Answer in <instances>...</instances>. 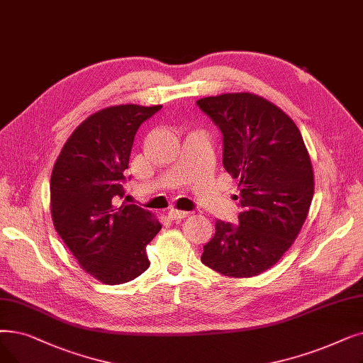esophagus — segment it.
Listing matches in <instances>:
<instances>
[{"label": "esophagus", "instance_id": "obj_1", "mask_svg": "<svg viewBox=\"0 0 363 363\" xmlns=\"http://www.w3.org/2000/svg\"><path fill=\"white\" fill-rule=\"evenodd\" d=\"M167 215H169V218H170V219H173V220H178V219H182V218H186V216L190 215V213H188V212H184V211H178V209H170Z\"/></svg>", "mask_w": 363, "mask_h": 363}]
</instances>
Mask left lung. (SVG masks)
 <instances>
[{
  "mask_svg": "<svg viewBox=\"0 0 363 363\" xmlns=\"http://www.w3.org/2000/svg\"><path fill=\"white\" fill-rule=\"evenodd\" d=\"M223 133V164L239 179V225L216 220L201 262L228 277H252L273 267L307 218L314 179L295 123L264 98L225 93L197 101Z\"/></svg>",
  "mask_w": 363,
  "mask_h": 363,
  "instance_id": "obj_1",
  "label": "left lung"
}]
</instances>
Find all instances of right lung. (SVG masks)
Masks as SVG:
<instances>
[{
    "instance_id": "right-lung-1",
    "label": "right lung",
    "mask_w": 363,
    "mask_h": 363,
    "mask_svg": "<svg viewBox=\"0 0 363 363\" xmlns=\"http://www.w3.org/2000/svg\"><path fill=\"white\" fill-rule=\"evenodd\" d=\"M162 105L109 106L72 132L50 179L52 218L82 269L106 285L143 274L147 245L162 230L157 218L123 199L124 170L139 125Z\"/></svg>"
}]
</instances>
